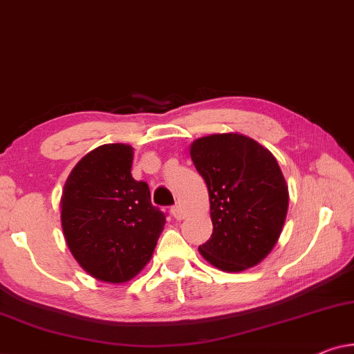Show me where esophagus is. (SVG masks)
<instances>
[{"mask_svg": "<svg viewBox=\"0 0 354 354\" xmlns=\"http://www.w3.org/2000/svg\"><path fill=\"white\" fill-rule=\"evenodd\" d=\"M171 215L175 216L176 220H183V210H181V207H178V205L171 207Z\"/></svg>", "mask_w": 354, "mask_h": 354, "instance_id": "34e87169", "label": "esophagus"}]
</instances>
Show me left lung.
Instances as JSON below:
<instances>
[{
    "instance_id": "8db88e82",
    "label": "left lung",
    "mask_w": 354,
    "mask_h": 354,
    "mask_svg": "<svg viewBox=\"0 0 354 354\" xmlns=\"http://www.w3.org/2000/svg\"><path fill=\"white\" fill-rule=\"evenodd\" d=\"M210 197L212 237L198 247L218 270L239 272L276 245L288 208V187L274 156L243 134L225 133L191 146Z\"/></svg>"
}]
</instances>
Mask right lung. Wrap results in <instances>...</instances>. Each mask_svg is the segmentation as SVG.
Returning a JSON list of instances; mask_svg holds the SVG:
<instances>
[{"label": "right lung", "mask_w": 354, "mask_h": 354, "mask_svg": "<svg viewBox=\"0 0 354 354\" xmlns=\"http://www.w3.org/2000/svg\"><path fill=\"white\" fill-rule=\"evenodd\" d=\"M133 147L104 144L68 175L61 198L64 236L84 271L104 282L134 277L151 260L165 225L147 183L131 176Z\"/></svg>", "instance_id": "add662e5"}]
</instances>
